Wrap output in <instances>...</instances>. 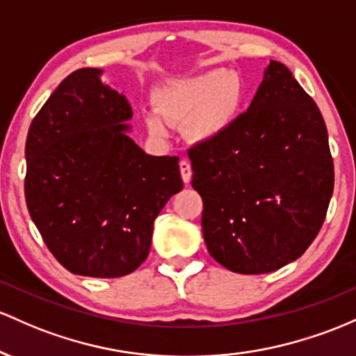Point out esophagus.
<instances>
[{
	"mask_svg": "<svg viewBox=\"0 0 356 356\" xmlns=\"http://www.w3.org/2000/svg\"><path fill=\"white\" fill-rule=\"evenodd\" d=\"M179 173H181V178H183V181H185V185H188V183L191 181L190 161H186V159H181V161H179Z\"/></svg>",
	"mask_w": 356,
	"mask_h": 356,
	"instance_id": "34e87169",
	"label": "esophagus"
}]
</instances>
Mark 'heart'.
Here are the masks:
<instances>
[{
    "instance_id": "b5f03b06",
    "label": "heart",
    "mask_w": 356,
    "mask_h": 356,
    "mask_svg": "<svg viewBox=\"0 0 356 356\" xmlns=\"http://www.w3.org/2000/svg\"><path fill=\"white\" fill-rule=\"evenodd\" d=\"M154 109L168 124L186 127L193 141H213L230 129L243 102V83L229 70H209L195 77L171 81L153 95ZM153 136H165L156 115L146 118Z\"/></svg>"
}]
</instances>
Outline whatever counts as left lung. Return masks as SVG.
Segmentation results:
<instances>
[{"label":"left lung","instance_id":"obj_1","mask_svg":"<svg viewBox=\"0 0 356 356\" xmlns=\"http://www.w3.org/2000/svg\"><path fill=\"white\" fill-rule=\"evenodd\" d=\"M211 257L238 274L281 269L316 238L334 185L316 102L270 60L249 109L218 139L188 149Z\"/></svg>","mask_w":356,"mask_h":356}]
</instances>
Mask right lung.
<instances>
[{
  "mask_svg": "<svg viewBox=\"0 0 356 356\" xmlns=\"http://www.w3.org/2000/svg\"><path fill=\"white\" fill-rule=\"evenodd\" d=\"M101 74L72 72L31 121L25 198L67 270L121 277L146 261L154 218L183 181L178 156H149L126 134L133 111Z\"/></svg>",
  "mask_w": 356,
  "mask_h": 356,
  "instance_id": "obj_1",
  "label": "right lung"
}]
</instances>
